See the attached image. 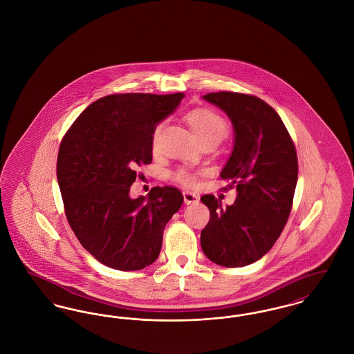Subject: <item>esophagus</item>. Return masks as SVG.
<instances>
[{
    "label": "esophagus",
    "mask_w": 354,
    "mask_h": 354,
    "mask_svg": "<svg viewBox=\"0 0 354 354\" xmlns=\"http://www.w3.org/2000/svg\"><path fill=\"white\" fill-rule=\"evenodd\" d=\"M183 194H184V201H185L186 205L196 204V203L200 201V197L197 194L192 193V192L186 190Z\"/></svg>",
    "instance_id": "esophagus-1"
}]
</instances>
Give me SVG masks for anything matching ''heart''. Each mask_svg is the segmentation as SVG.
<instances>
[{
  "instance_id": "b5f03b06",
  "label": "heart",
  "mask_w": 354,
  "mask_h": 354,
  "mask_svg": "<svg viewBox=\"0 0 354 354\" xmlns=\"http://www.w3.org/2000/svg\"><path fill=\"white\" fill-rule=\"evenodd\" d=\"M186 121L190 129L196 134L198 141L203 144L207 140L221 141L227 134V122L223 115L209 108H197L186 114ZM161 125H157L151 134V145L156 148L157 140L160 136ZM173 178L184 186H194L197 184V177L189 169H177L173 173Z\"/></svg>"
}]
</instances>
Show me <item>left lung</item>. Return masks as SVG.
<instances>
[{
	"instance_id": "obj_1",
	"label": "left lung",
	"mask_w": 354,
	"mask_h": 354,
	"mask_svg": "<svg viewBox=\"0 0 354 354\" xmlns=\"http://www.w3.org/2000/svg\"><path fill=\"white\" fill-rule=\"evenodd\" d=\"M204 100L233 124L234 147L221 178L229 189L236 186L237 198L223 207L213 194L201 197L210 212L201 248L214 263L246 266L272 249L286 225L297 185V151L281 117L259 97L217 92Z\"/></svg>"
}]
</instances>
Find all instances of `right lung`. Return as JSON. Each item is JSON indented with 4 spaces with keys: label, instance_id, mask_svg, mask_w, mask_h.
I'll return each mask as SVG.
<instances>
[{
    "label": "right lung",
    "instance_id": "obj_1",
    "mask_svg": "<svg viewBox=\"0 0 354 354\" xmlns=\"http://www.w3.org/2000/svg\"><path fill=\"white\" fill-rule=\"evenodd\" d=\"M184 93H117L91 104L65 133L57 158L64 209L81 245L101 263L140 270L157 260L183 193L156 186L131 198L138 168L151 162V134Z\"/></svg>",
    "mask_w": 354,
    "mask_h": 354
}]
</instances>
